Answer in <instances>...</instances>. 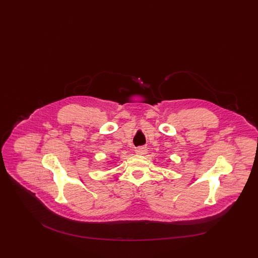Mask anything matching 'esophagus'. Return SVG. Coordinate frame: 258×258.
Listing matches in <instances>:
<instances>
[{
    "mask_svg": "<svg viewBox=\"0 0 258 258\" xmlns=\"http://www.w3.org/2000/svg\"><path fill=\"white\" fill-rule=\"evenodd\" d=\"M147 147H138L136 148V150H135V153L138 155H145V154H147Z\"/></svg>",
    "mask_w": 258,
    "mask_h": 258,
    "instance_id": "esophagus-1",
    "label": "esophagus"
}]
</instances>
